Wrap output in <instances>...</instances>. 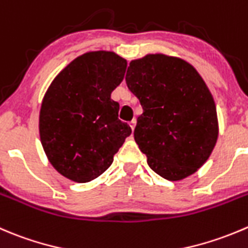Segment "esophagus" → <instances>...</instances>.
I'll return each mask as SVG.
<instances>
[{"mask_svg": "<svg viewBox=\"0 0 248 248\" xmlns=\"http://www.w3.org/2000/svg\"><path fill=\"white\" fill-rule=\"evenodd\" d=\"M129 127H131V128H132V131H134V128H136V124H137V121H136V120H132V121H129Z\"/></svg>", "mask_w": 248, "mask_h": 248, "instance_id": "1", "label": "esophagus"}]
</instances>
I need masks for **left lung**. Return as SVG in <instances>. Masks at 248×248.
I'll use <instances>...</instances> for the list:
<instances>
[{"label": "left lung", "mask_w": 248, "mask_h": 248, "mask_svg": "<svg viewBox=\"0 0 248 248\" xmlns=\"http://www.w3.org/2000/svg\"><path fill=\"white\" fill-rule=\"evenodd\" d=\"M126 83L140 102L134 140L154 172L172 182L194 174L218 139L211 91L191 64L162 53L132 60Z\"/></svg>", "instance_id": "8db88e82"}]
</instances>
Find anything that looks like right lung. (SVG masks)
Returning a JSON list of instances; mask_svg holds the SVG:
<instances>
[{"instance_id":"1","label":"right lung","mask_w":248,"mask_h":248,"mask_svg":"<svg viewBox=\"0 0 248 248\" xmlns=\"http://www.w3.org/2000/svg\"><path fill=\"white\" fill-rule=\"evenodd\" d=\"M127 60L110 50L80 55L60 71L42 99L41 144L50 165L76 183L105 172L132 133L119 120L111 92L122 82Z\"/></svg>"}]
</instances>
